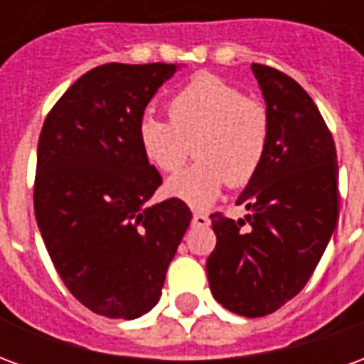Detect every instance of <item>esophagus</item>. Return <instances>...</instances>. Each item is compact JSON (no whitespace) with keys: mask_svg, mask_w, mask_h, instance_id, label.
<instances>
[{"mask_svg":"<svg viewBox=\"0 0 364 364\" xmlns=\"http://www.w3.org/2000/svg\"><path fill=\"white\" fill-rule=\"evenodd\" d=\"M193 224H195V226H198V228H206V226L210 224V218H208V216L203 213H195L193 214Z\"/></svg>","mask_w":364,"mask_h":364,"instance_id":"obj_1","label":"esophagus"}]
</instances>
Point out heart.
I'll return each instance as SVG.
<instances>
[{
    "mask_svg": "<svg viewBox=\"0 0 364 364\" xmlns=\"http://www.w3.org/2000/svg\"><path fill=\"white\" fill-rule=\"evenodd\" d=\"M167 114L169 120H140L144 158L166 173L187 161L191 144L197 158L167 181V195L205 208L228 183L242 187L259 171L269 144V111L236 85L216 75H197L169 99Z\"/></svg>",
    "mask_w": 364,
    "mask_h": 364,
    "instance_id": "obj_1",
    "label": "heart"
}]
</instances>
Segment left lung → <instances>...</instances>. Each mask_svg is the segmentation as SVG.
I'll list each match as a JSON object with an SVG mask.
<instances>
[{
  "label": "left lung",
  "mask_w": 364,
  "mask_h": 364,
  "mask_svg": "<svg viewBox=\"0 0 364 364\" xmlns=\"http://www.w3.org/2000/svg\"><path fill=\"white\" fill-rule=\"evenodd\" d=\"M252 70L267 103V151L236 203L250 210L245 220L210 214L216 247L206 274L226 310L261 318L296 296L320 263L339 216V169L312 97L274 68Z\"/></svg>",
  "instance_id": "1"
}]
</instances>
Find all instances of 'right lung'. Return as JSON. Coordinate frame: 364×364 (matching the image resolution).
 <instances>
[{
    "label": "right lung",
    "instance_id": "1",
    "mask_svg": "<svg viewBox=\"0 0 364 364\" xmlns=\"http://www.w3.org/2000/svg\"><path fill=\"white\" fill-rule=\"evenodd\" d=\"M173 64H103L83 74L44 119L35 216L66 289L91 312L134 320L161 296L191 224L179 198L148 206L161 175L138 124Z\"/></svg>",
    "mask_w": 364,
    "mask_h": 364
}]
</instances>
